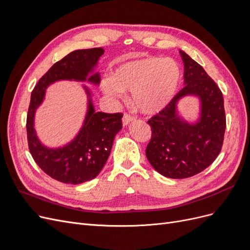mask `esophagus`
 Here are the masks:
<instances>
[{"instance_id": "1", "label": "esophagus", "mask_w": 250, "mask_h": 250, "mask_svg": "<svg viewBox=\"0 0 250 250\" xmlns=\"http://www.w3.org/2000/svg\"><path fill=\"white\" fill-rule=\"evenodd\" d=\"M134 120V117H132V116H130V115H128V113H125V115L123 116V125L124 126H126V125H128L129 124L131 121H133Z\"/></svg>"}]
</instances>
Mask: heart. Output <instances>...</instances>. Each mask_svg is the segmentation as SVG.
<instances>
[{"label":"heart","mask_w":250,"mask_h":250,"mask_svg":"<svg viewBox=\"0 0 250 250\" xmlns=\"http://www.w3.org/2000/svg\"><path fill=\"white\" fill-rule=\"evenodd\" d=\"M181 77L178 63L171 58L154 56L120 64L112 76L104 79L102 89L113 98L131 90L132 104L144 113H155L168 105L175 95Z\"/></svg>","instance_id":"heart-1"}]
</instances>
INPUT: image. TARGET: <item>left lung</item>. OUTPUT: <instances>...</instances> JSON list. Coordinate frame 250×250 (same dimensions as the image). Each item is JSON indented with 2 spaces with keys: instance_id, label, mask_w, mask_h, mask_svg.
I'll list each match as a JSON object with an SVG mask.
<instances>
[{
  "instance_id": "left-lung-1",
  "label": "left lung",
  "mask_w": 250,
  "mask_h": 250,
  "mask_svg": "<svg viewBox=\"0 0 250 250\" xmlns=\"http://www.w3.org/2000/svg\"><path fill=\"white\" fill-rule=\"evenodd\" d=\"M185 65V87L157 115L148 120L151 140L146 156L151 166L169 178H188L200 173L219 155L224 140L226 118L223 96L203 67L180 51ZM197 95L201 117L194 125L177 115V102Z\"/></svg>"
}]
</instances>
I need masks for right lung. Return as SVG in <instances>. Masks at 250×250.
I'll use <instances>...</instances> for the list:
<instances>
[{
  "label": "right lung",
  "mask_w": 250,
  "mask_h": 250,
  "mask_svg": "<svg viewBox=\"0 0 250 250\" xmlns=\"http://www.w3.org/2000/svg\"><path fill=\"white\" fill-rule=\"evenodd\" d=\"M103 53L102 48L71 52L53 64L32 90L26 125L30 153L44 173L60 183L78 185L94 179L100 173L110 154L116 134L122 129L123 115L121 112H96L89 89L84 86L88 96V106L80 131L67 145L48 148L36 135L35 111L44 99L46 88L56 81L87 80L96 85L99 84V73H93Z\"/></svg>",
  "instance_id": "right-lung-1"
}]
</instances>
